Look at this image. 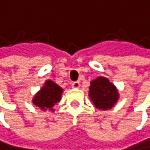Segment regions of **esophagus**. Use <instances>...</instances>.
Wrapping results in <instances>:
<instances>
[{"mask_svg": "<svg viewBox=\"0 0 150 150\" xmlns=\"http://www.w3.org/2000/svg\"><path fill=\"white\" fill-rule=\"evenodd\" d=\"M72 87L73 88H79L80 87V83L79 82H73L72 83Z\"/></svg>", "mask_w": 150, "mask_h": 150, "instance_id": "obj_1", "label": "esophagus"}]
</instances>
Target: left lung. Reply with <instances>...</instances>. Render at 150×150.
Listing matches in <instances>:
<instances>
[{"label": "left lung", "instance_id": "8db88e82", "mask_svg": "<svg viewBox=\"0 0 150 150\" xmlns=\"http://www.w3.org/2000/svg\"><path fill=\"white\" fill-rule=\"evenodd\" d=\"M89 96L98 109H110L118 100L117 87L105 77L99 76L90 83Z\"/></svg>", "mask_w": 150, "mask_h": 150}]
</instances>
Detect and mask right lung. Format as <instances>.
Wrapping results in <instances>:
<instances>
[{"instance_id": "obj_1", "label": "right lung", "mask_w": 150, "mask_h": 150, "mask_svg": "<svg viewBox=\"0 0 150 150\" xmlns=\"http://www.w3.org/2000/svg\"><path fill=\"white\" fill-rule=\"evenodd\" d=\"M63 94V88L52 80L45 81L44 86L36 93L33 98V103L42 110H52L53 106L60 102Z\"/></svg>"}]
</instances>
